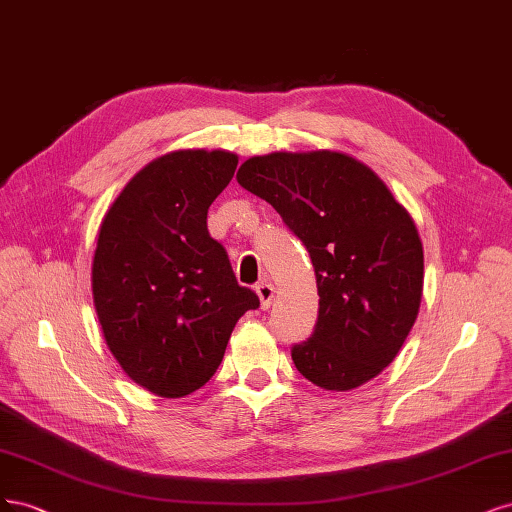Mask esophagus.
I'll return each instance as SVG.
<instances>
[{
  "label": "esophagus",
  "mask_w": 512,
  "mask_h": 512,
  "mask_svg": "<svg viewBox=\"0 0 512 512\" xmlns=\"http://www.w3.org/2000/svg\"><path fill=\"white\" fill-rule=\"evenodd\" d=\"M255 291H257V295H259L261 308H263V310L270 308V304H272V300H274V287H272V283H266V280H263V283H259V285L255 287Z\"/></svg>",
  "instance_id": "obj_1"
}]
</instances>
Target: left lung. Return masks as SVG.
<instances>
[{"mask_svg": "<svg viewBox=\"0 0 512 512\" xmlns=\"http://www.w3.org/2000/svg\"><path fill=\"white\" fill-rule=\"evenodd\" d=\"M238 183L274 206L312 259L319 319L293 344L327 391L372 381L400 353L423 295V244L408 210L364 163L336 151L246 159Z\"/></svg>", "mask_w": 512, "mask_h": 512, "instance_id": "left-lung-1", "label": "left lung"}]
</instances>
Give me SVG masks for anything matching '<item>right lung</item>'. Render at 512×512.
<instances>
[{"instance_id": "obj_1", "label": "right lung", "mask_w": 512, "mask_h": 512, "mask_svg": "<svg viewBox=\"0 0 512 512\" xmlns=\"http://www.w3.org/2000/svg\"><path fill=\"white\" fill-rule=\"evenodd\" d=\"M236 166L227 151L163 155L129 180L100 227L97 319L125 374L161 398L204 387L238 319L259 306L206 225Z\"/></svg>"}]
</instances>
